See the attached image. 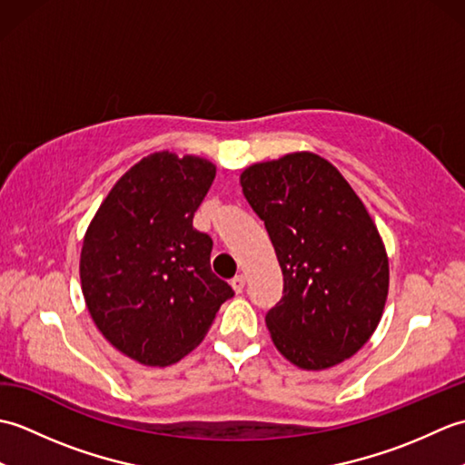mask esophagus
I'll return each instance as SVG.
<instances>
[{"mask_svg": "<svg viewBox=\"0 0 465 465\" xmlns=\"http://www.w3.org/2000/svg\"><path fill=\"white\" fill-rule=\"evenodd\" d=\"M232 288L235 290V293H242L245 290V275L243 273L235 275V278L232 280Z\"/></svg>", "mask_w": 465, "mask_h": 465, "instance_id": "esophagus-1", "label": "esophagus"}]
</instances>
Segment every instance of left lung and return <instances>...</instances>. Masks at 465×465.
I'll return each instance as SVG.
<instances>
[{
  "label": "left lung",
  "instance_id": "left-lung-1",
  "mask_svg": "<svg viewBox=\"0 0 465 465\" xmlns=\"http://www.w3.org/2000/svg\"><path fill=\"white\" fill-rule=\"evenodd\" d=\"M240 182L283 272V298L265 315L273 345L308 371L351 358L378 328L390 288L388 253L363 202L312 152L253 163Z\"/></svg>",
  "mask_w": 465,
  "mask_h": 465
}]
</instances>
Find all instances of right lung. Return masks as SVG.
Instances as JSON below:
<instances>
[{"instance_id": "right-lung-1", "label": "right lung", "mask_w": 465, "mask_h": 465, "mask_svg": "<svg viewBox=\"0 0 465 465\" xmlns=\"http://www.w3.org/2000/svg\"><path fill=\"white\" fill-rule=\"evenodd\" d=\"M213 177L205 157L150 153L115 182L87 225L80 258L87 312L137 363L180 361L233 298L212 272V238L193 227Z\"/></svg>"}]
</instances>
